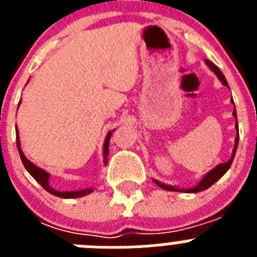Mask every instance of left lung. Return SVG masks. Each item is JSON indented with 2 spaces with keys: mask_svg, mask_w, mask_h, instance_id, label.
I'll list each match as a JSON object with an SVG mask.
<instances>
[{
  "mask_svg": "<svg viewBox=\"0 0 257 257\" xmlns=\"http://www.w3.org/2000/svg\"><path fill=\"white\" fill-rule=\"evenodd\" d=\"M206 63H207L208 67H210L211 69L213 70V73H215L217 77H219L220 81H221V82H222V85L228 86V82H226V79H225V77H224V74L221 73V70H220L219 68L216 67V65L212 64V63H211L210 60H206ZM228 87H229V86H228ZM231 101H233V99H231ZM233 104H234V101H233ZM233 115H234V117L237 118V112H235V108H234V112H233ZM237 123H238V122H237ZM237 131H238V124H237ZM238 139H239V136H238V134H237V138H235V147H234V149H233V154H231L230 160H229L228 162L220 163V165L217 166V167H215V169H213L212 171L208 172V174L206 175L205 178L202 179V181L198 184V185H197V187L192 188V189H187V190H185V192H189V193L202 192V190H205V189H207V188H210L211 185H212V184L215 183V181L219 180V179L221 178L222 175H224L226 171H228L229 167H230V165H231V162H233V160H234L235 151H237V147H238ZM154 183L158 184V185H160V187L162 188V189L172 190V192H178V189H176V188H174V187H169V185L161 184V183H158V181H154Z\"/></svg>",
  "mask_w": 257,
  "mask_h": 257,
  "instance_id": "8db88e82",
  "label": "left lung"
}]
</instances>
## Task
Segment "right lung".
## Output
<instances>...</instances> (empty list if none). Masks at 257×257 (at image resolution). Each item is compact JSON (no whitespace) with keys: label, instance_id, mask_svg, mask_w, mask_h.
I'll return each mask as SVG.
<instances>
[{"label":"right lung","instance_id":"add662e5","mask_svg":"<svg viewBox=\"0 0 257 257\" xmlns=\"http://www.w3.org/2000/svg\"><path fill=\"white\" fill-rule=\"evenodd\" d=\"M17 135H18V130H17ZM110 135H112V133H108L105 143H104V156L105 157L108 156L109 153L108 147H109V139H110ZM17 145H18V151H19V156L20 158H22V162L23 165H24V167L27 169V171H28L29 174H31L32 176H33V178L41 184V187L44 188L45 190H47L49 193H51V194H54V196L56 197H61V198H77V197L86 196V194H88L90 192H92V189L77 190V192H58V190L52 189L49 184V178H50L49 172L44 171L42 169H40V167H37L36 165H33L31 161L27 160V157L24 156V153L22 152V149H20V143H19V135H18Z\"/></svg>","mask_w":257,"mask_h":257}]
</instances>
